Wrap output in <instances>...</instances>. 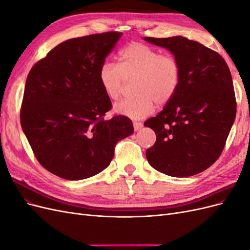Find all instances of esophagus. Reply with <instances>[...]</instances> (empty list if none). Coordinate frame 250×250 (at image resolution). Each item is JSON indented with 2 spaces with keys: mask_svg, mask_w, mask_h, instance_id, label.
<instances>
[{
  "mask_svg": "<svg viewBox=\"0 0 250 250\" xmlns=\"http://www.w3.org/2000/svg\"><path fill=\"white\" fill-rule=\"evenodd\" d=\"M142 127H143V123H141V122H133L134 131H139Z\"/></svg>",
  "mask_w": 250,
  "mask_h": 250,
  "instance_id": "esophagus-1",
  "label": "esophagus"
}]
</instances>
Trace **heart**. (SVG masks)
Returning <instances> with one entry per match:
<instances>
[{"instance_id": "obj_1", "label": "heart", "mask_w": 250, "mask_h": 250, "mask_svg": "<svg viewBox=\"0 0 250 250\" xmlns=\"http://www.w3.org/2000/svg\"><path fill=\"white\" fill-rule=\"evenodd\" d=\"M100 84L108 98L117 100L123 93L125 79L137 78L134 97L121 101L115 111L133 120L146 118L154 103L163 106L175 95L180 80L177 60L141 42H131L120 52V64L104 62L99 74Z\"/></svg>"}]
</instances>
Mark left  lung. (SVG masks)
I'll return each instance as SVG.
<instances>
[{
    "mask_svg": "<svg viewBox=\"0 0 250 250\" xmlns=\"http://www.w3.org/2000/svg\"><path fill=\"white\" fill-rule=\"evenodd\" d=\"M170 51L180 69L175 95L144 125L156 134L149 164L173 177L193 176L220 156L237 111L231 74L217 52L184 36L144 37Z\"/></svg>",
    "mask_w": 250,
    "mask_h": 250,
    "instance_id": "1",
    "label": "left lung"
}]
</instances>
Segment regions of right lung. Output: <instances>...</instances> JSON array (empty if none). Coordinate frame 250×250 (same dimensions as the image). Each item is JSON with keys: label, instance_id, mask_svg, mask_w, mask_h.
<instances>
[{"label": "right lung", "instance_id": "right-lung-1", "mask_svg": "<svg viewBox=\"0 0 250 250\" xmlns=\"http://www.w3.org/2000/svg\"><path fill=\"white\" fill-rule=\"evenodd\" d=\"M121 36L106 32L65 41L28 75L21 125L37 161L58 177L80 180L100 173L116 144L133 133L128 118L104 119L111 102L98 77Z\"/></svg>", "mask_w": 250, "mask_h": 250}]
</instances>
